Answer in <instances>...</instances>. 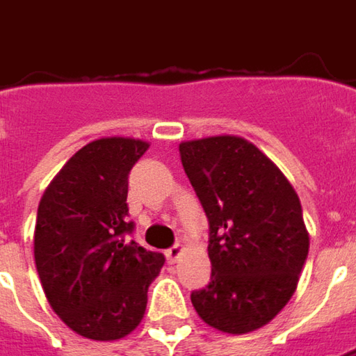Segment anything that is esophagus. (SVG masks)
Listing matches in <instances>:
<instances>
[{"label":"esophagus","mask_w":356,"mask_h":356,"mask_svg":"<svg viewBox=\"0 0 356 356\" xmlns=\"http://www.w3.org/2000/svg\"><path fill=\"white\" fill-rule=\"evenodd\" d=\"M184 252V247L182 245H174V247H170V249H166V261L168 262H176L180 257H182Z\"/></svg>","instance_id":"obj_1"}]
</instances>
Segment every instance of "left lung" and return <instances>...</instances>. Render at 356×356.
<instances>
[{
    "label": "left lung",
    "mask_w": 356,
    "mask_h": 356,
    "mask_svg": "<svg viewBox=\"0 0 356 356\" xmlns=\"http://www.w3.org/2000/svg\"><path fill=\"white\" fill-rule=\"evenodd\" d=\"M180 159L209 221L211 280L192 292L197 316L235 335L266 325L292 298L306 264L300 197L278 166L241 137L186 140Z\"/></svg>",
    "instance_id": "left-lung-1"
}]
</instances>
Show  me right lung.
Masks as SVG:
<instances>
[{
	"instance_id": "right-lung-1",
	"label": "right lung",
	"mask_w": 356,
	"mask_h": 356,
	"mask_svg": "<svg viewBox=\"0 0 356 356\" xmlns=\"http://www.w3.org/2000/svg\"><path fill=\"white\" fill-rule=\"evenodd\" d=\"M149 143L92 140L62 166L42 194L35 264L50 307L78 335H129L147 309V292L164 254L129 241V172Z\"/></svg>"
}]
</instances>
